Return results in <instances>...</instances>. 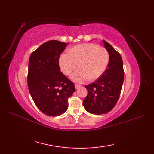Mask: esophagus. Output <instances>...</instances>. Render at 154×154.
<instances>
[{
	"label": "esophagus",
	"mask_w": 154,
	"mask_h": 154,
	"mask_svg": "<svg viewBox=\"0 0 154 154\" xmlns=\"http://www.w3.org/2000/svg\"><path fill=\"white\" fill-rule=\"evenodd\" d=\"M74 86H75V88H76V89H78V88H79L81 87V85L78 84V83H75V85H74Z\"/></svg>",
	"instance_id": "34e87169"
}]
</instances>
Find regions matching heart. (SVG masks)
I'll use <instances>...</instances> for the list:
<instances>
[{
	"label": "heart",
	"mask_w": 154,
	"mask_h": 154,
	"mask_svg": "<svg viewBox=\"0 0 154 154\" xmlns=\"http://www.w3.org/2000/svg\"><path fill=\"white\" fill-rule=\"evenodd\" d=\"M68 52L60 56L59 65L62 71L70 76L79 64L80 69L72 76L75 82L96 80L103 74L109 63V51L96 44H79L69 49Z\"/></svg>",
	"instance_id": "1"
}]
</instances>
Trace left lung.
Segmentation results:
<instances>
[{"label": "left lung", "instance_id": "8db88e82", "mask_svg": "<svg viewBox=\"0 0 154 154\" xmlns=\"http://www.w3.org/2000/svg\"><path fill=\"white\" fill-rule=\"evenodd\" d=\"M104 46L110 60L103 74L96 81L85 85L87 96L83 106L89 113L100 115L108 113L117 103L124 80L123 60L120 54L106 41Z\"/></svg>", "mask_w": 154, "mask_h": 154}]
</instances>
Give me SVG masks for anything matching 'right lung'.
Wrapping results in <instances>:
<instances>
[{"label":"right lung","instance_id":"obj_1","mask_svg":"<svg viewBox=\"0 0 154 154\" xmlns=\"http://www.w3.org/2000/svg\"><path fill=\"white\" fill-rule=\"evenodd\" d=\"M67 44L49 40L30 56L27 86L35 105L49 116H60L68 108V98L76 91L74 83L60 71L59 58Z\"/></svg>","mask_w":154,"mask_h":154}]
</instances>
